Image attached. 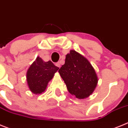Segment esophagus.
<instances>
[{
	"instance_id": "1",
	"label": "esophagus",
	"mask_w": 128,
	"mask_h": 128,
	"mask_svg": "<svg viewBox=\"0 0 128 128\" xmlns=\"http://www.w3.org/2000/svg\"><path fill=\"white\" fill-rule=\"evenodd\" d=\"M56 66H57V67H58V68H60V62H57L56 63Z\"/></svg>"
}]
</instances>
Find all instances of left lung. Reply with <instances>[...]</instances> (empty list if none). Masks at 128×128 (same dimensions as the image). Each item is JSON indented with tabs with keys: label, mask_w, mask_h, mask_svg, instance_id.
Segmentation results:
<instances>
[{
	"label": "left lung",
	"mask_w": 128,
	"mask_h": 128,
	"mask_svg": "<svg viewBox=\"0 0 128 128\" xmlns=\"http://www.w3.org/2000/svg\"><path fill=\"white\" fill-rule=\"evenodd\" d=\"M69 92L76 98H88L97 86L98 78L87 58L71 50L66 56L65 64L58 70Z\"/></svg>",
	"instance_id": "left-lung-1"
}]
</instances>
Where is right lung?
Listing matches in <instances>:
<instances>
[{"label": "right lung", "mask_w": 128, "mask_h": 128, "mask_svg": "<svg viewBox=\"0 0 128 128\" xmlns=\"http://www.w3.org/2000/svg\"><path fill=\"white\" fill-rule=\"evenodd\" d=\"M58 69L50 60L44 62L41 57H37L26 74L30 90L35 94L44 92L48 82L52 79Z\"/></svg>", "instance_id": "add662e5"}]
</instances>
